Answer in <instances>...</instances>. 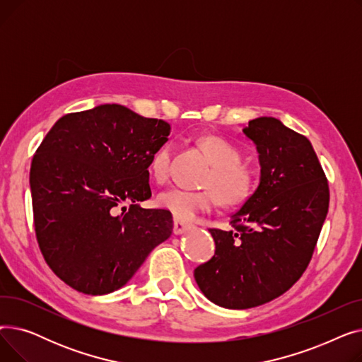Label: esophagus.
Here are the masks:
<instances>
[{
    "label": "esophagus",
    "instance_id": "34e87169",
    "mask_svg": "<svg viewBox=\"0 0 362 362\" xmlns=\"http://www.w3.org/2000/svg\"><path fill=\"white\" fill-rule=\"evenodd\" d=\"M192 224H189L183 220H179V218H175V226H173V233L175 235H182L185 232H187L189 229H191Z\"/></svg>",
    "mask_w": 362,
    "mask_h": 362
}]
</instances>
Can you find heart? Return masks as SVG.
<instances>
[{"label": "heart", "mask_w": 362, "mask_h": 362, "mask_svg": "<svg viewBox=\"0 0 362 362\" xmlns=\"http://www.w3.org/2000/svg\"><path fill=\"white\" fill-rule=\"evenodd\" d=\"M199 145L213 164V173L205 183L210 189L189 191L176 186L157 197L158 206L179 220H191L198 213L211 211L218 198L226 205L242 204L250 198L254 189L251 171L240 165V152L232 144L216 136H205ZM171 151V144H165L151 158L149 173L154 180L163 182L167 177Z\"/></svg>", "instance_id": "heart-1"}]
</instances>
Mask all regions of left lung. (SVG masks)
I'll return each instance as SVG.
<instances>
[{"label":"left lung","instance_id":"obj_1","mask_svg":"<svg viewBox=\"0 0 362 362\" xmlns=\"http://www.w3.org/2000/svg\"><path fill=\"white\" fill-rule=\"evenodd\" d=\"M258 152L259 183L230 216L232 230L210 229L214 257L195 269L213 303L248 310L289 291L311 261L329 211V185L311 142L274 117L242 129Z\"/></svg>","mask_w":362,"mask_h":362}]
</instances>
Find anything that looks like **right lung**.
<instances>
[{
	"label": "right lung",
	"mask_w": 362,
	"mask_h": 362,
	"mask_svg": "<svg viewBox=\"0 0 362 362\" xmlns=\"http://www.w3.org/2000/svg\"><path fill=\"white\" fill-rule=\"evenodd\" d=\"M170 124L119 104L70 112L51 127L30 167L35 232L49 269L74 291L123 288L173 232L165 210H145L149 163ZM124 202L119 214L117 208Z\"/></svg>",
	"instance_id": "right-lung-1"
}]
</instances>
